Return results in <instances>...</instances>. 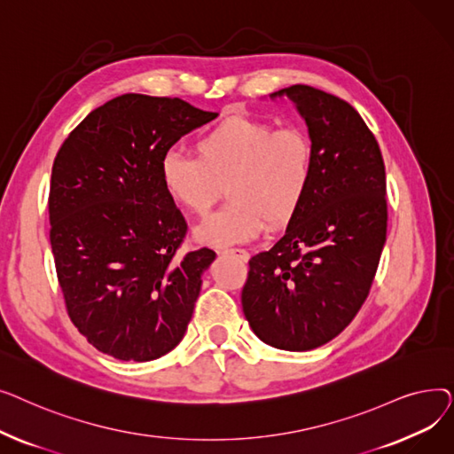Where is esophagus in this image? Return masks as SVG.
I'll return each mask as SVG.
<instances>
[{"label":"esophagus","mask_w":454,"mask_h":454,"mask_svg":"<svg viewBox=\"0 0 454 454\" xmlns=\"http://www.w3.org/2000/svg\"><path fill=\"white\" fill-rule=\"evenodd\" d=\"M223 254L231 255V257L239 259V261H248V259H250V254H248L245 248H231V250H224Z\"/></svg>","instance_id":"esophagus-1"}]
</instances>
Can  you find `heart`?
Listing matches in <instances>:
<instances>
[{
  "instance_id": "heart-1",
  "label": "heart",
  "mask_w": 454,
  "mask_h": 454,
  "mask_svg": "<svg viewBox=\"0 0 454 454\" xmlns=\"http://www.w3.org/2000/svg\"><path fill=\"white\" fill-rule=\"evenodd\" d=\"M195 156L176 151L160 161L161 187L178 207L204 217L228 187L230 206L195 230L207 247L254 241L287 226L301 209L317 171L311 134L300 125L276 127L267 119L231 114L195 141Z\"/></svg>"
}]
</instances>
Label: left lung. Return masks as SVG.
<instances>
[{
    "mask_svg": "<svg viewBox=\"0 0 454 454\" xmlns=\"http://www.w3.org/2000/svg\"><path fill=\"white\" fill-rule=\"evenodd\" d=\"M317 171L301 209L269 250L254 255L241 301L255 335L289 351L315 349L344 331L370 294L387 241L385 161L349 103L294 84Z\"/></svg>",
    "mask_w": 454,
    "mask_h": 454,
    "instance_id": "8db88e82",
    "label": "left lung"
}]
</instances>
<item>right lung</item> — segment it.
Wrapping results in <instances>:
<instances>
[{
	"label": "right lung",
	"instance_id": "right-lung-1",
	"mask_svg": "<svg viewBox=\"0 0 454 454\" xmlns=\"http://www.w3.org/2000/svg\"><path fill=\"white\" fill-rule=\"evenodd\" d=\"M178 98L125 93L57 153L50 241L67 315L99 351L145 363L184 337L215 252L178 255L187 224L160 182L175 143L217 117Z\"/></svg>",
	"mask_w": 454,
	"mask_h": 454
}]
</instances>
